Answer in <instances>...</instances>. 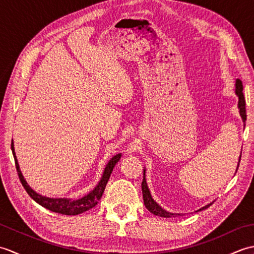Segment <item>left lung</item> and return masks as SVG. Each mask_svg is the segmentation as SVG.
Instances as JSON below:
<instances>
[{
	"label": "left lung",
	"instance_id": "left-lung-1",
	"mask_svg": "<svg viewBox=\"0 0 254 254\" xmlns=\"http://www.w3.org/2000/svg\"><path fill=\"white\" fill-rule=\"evenodd\" d=\"M242 90H244V86H242V82H241L240 79H237L236 80V94L238 95V97H239L238 107H239V111H240V116L242 118V120H244V122H246V120H247L246 99H245V96H244V93H242ZM240 159H241V157L239 158V163H240ZM238 167H239V165H238ZM237 170H238V168H237ZM142 192H143V199H144L145 206H146V208L149 210L150 213L154 214V215H157V216H160V217H171L172 215H174V214H171V213L166 212L165 209L161 208L159 205L156 203L154 199L152 198V195H150L149 190H148V188H147L146 179H145V171H144V177H143V181H142ZM209 205H212V204L206 205V206L202 207L199 210L207 208Z\"/></svg>",
	"mask_w": 254,
	"mask_h": 254
}]
</instances>
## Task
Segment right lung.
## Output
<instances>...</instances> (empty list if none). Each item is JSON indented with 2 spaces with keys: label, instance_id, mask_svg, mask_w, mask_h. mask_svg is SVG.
Returning <instances> with one entry per match:
<instances>
[{
  "label": "right lung",
  "instance_id": "obj_1",
  "mask_svg": "<svg viewBox=\"0 0 254 254\" xmlns=\"http://www.w3.org/2000/svg\"><path fill=\"white\" fill-rule=\"evenodd\" d=\"M10 147H12V152H13L15 165H16V170H17L19 180L26 190V192L29 194V196L34 199V201H36L38 204H40L41 206H44L47 209L51 210V212H56V213L63 214V215H78L80 213H84V212H86V210L90 209L91 207L96 206L97 203L99 202V199L102 196V193H104V191H105V188L107 186L108 180H109L113 168H115V166L119 161V159L121 158V154L113 156L109 163H108V165L106 166L104 175H102V178L98 185H97V187L94 189L93 191L88 193L87 195H85L84 197L79 198V199L49 198V197L42 196V195H40V194L36 193L28 185H27L26 180L24 179V177H23V175H21V172L19 170L17 158H16V155L14 152L13 142H12V144H10Z\"/></svg>",
  "mask_w": 254,
  "mask_h": 254
}]
</instances>
